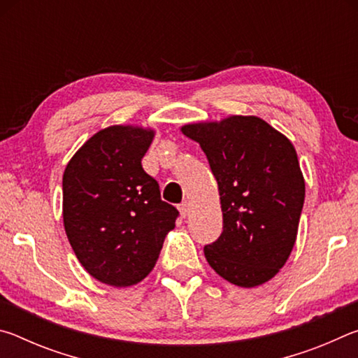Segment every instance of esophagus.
I'll return each mask as SVG.
<instances>
[{
  "instance_id": "obj_1",
  "label": "esophagus",
  "mask_w": 358,
  "mask_h": 358,
  "mask_svg": "<svg viewBox=\"0 0 358 358\" xmlns=\"http://www.w3.org/2000/svg\"><path fill=\"white\" fill-rule=\"evenodd\" d=\"M178 210H180V215L183 216V217H186L187 216V213H189V202H181L180 205H178Z\"/></svg>"
}]
</instances>
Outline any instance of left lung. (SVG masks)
I'll list each match as a JSON object with an SVG mask.
<instances>
[{
	"instance_id": "1",
	"label": "left lung",
	"mask_w": 358,
	"mask_h": 358,
	"mask_svg": "<svg viewBox=\"0 0 358 358\" xmlns=\"http://www.w3.org/2000/svg\"><path fill=\"white\" fill-rule=\"evenodd\" d=\"M201 143L217 181L222 234L205 245L224 280L254 287L271 280L290 256L305 202V180L294 145L257 117L181 128Z\"/></svg>"
}]
</instances>
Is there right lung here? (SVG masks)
<instances>
[{
	"label": "right lung",
	"instance_id": "obj_1",
	"mask_svg": "<svg viewBox=\"0 0 358 358\" xmlns=\"http://www.w3.org/2000/svg\"><path fill=\"white\" fill-rule=\"evenodd\" d=\"M155 132L110 126L85 142L63 175V220L78 262L115 287L142 281L156 264L178 210L161 201L142 167Z\"/></svg>",
	"mask_w": 358,
	"mask_h": 358
}]
</instances>
